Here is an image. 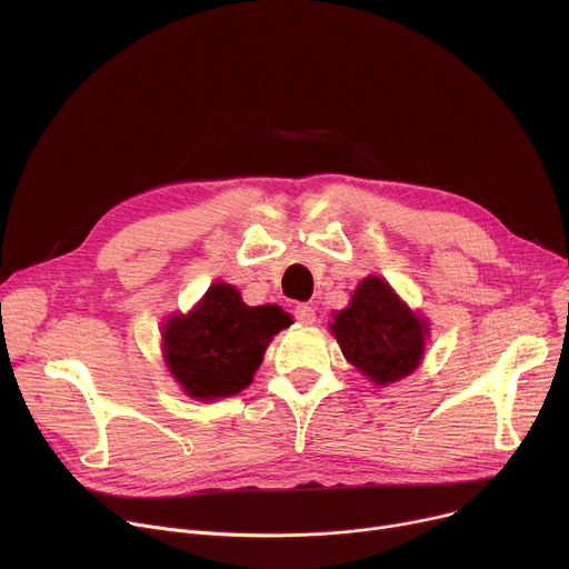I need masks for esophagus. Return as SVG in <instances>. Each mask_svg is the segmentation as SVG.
Here are the masks:
<instances>
[{
    "mask_svg": "<svg viewBox=\"0 0 569 569\" xmlns=\"http://www.w3.org/2000/svg\"><path fill=\"white\" fill-rule=\"evenodd\" d=\"M295 318L302 325H313L316 322V309L311 305H297L295 307Z\"/></svg>",
    "mask_w": 569,
    "mask_h": 569,
    "instance_id": "34e87169",
    "label": "esophagus"
}]
</instances>
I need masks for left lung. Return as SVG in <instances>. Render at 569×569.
Listing matches in <instances>:
<instances>
[{
	"mask_svg": "<svg viewBox=\"0 0 569 569\" xmlns=\"http://www.w3.org/2000/svg\"><path fill=\"white\" fill-rule=\"evenodd\" d=\"M332 332L346 360L378 385L412 373L422 360L427 322L378 277H367L352 292L350 307L335 316Z\"/></svg>",
	"mask_w": 569,
	"mask_h": 569,
	"instance_id": "obj_1",
	"label": "left lung"
}]
</instances>
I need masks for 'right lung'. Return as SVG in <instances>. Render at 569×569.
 <instances>
[{
	"instance_id": "add662e5",
	"label": "right lung",
	"mask_w": 569,
	"mask_h": 569,
	"mask_svg": "<svg viewBox=\"0 0 569 569\" xmlns=\"http://www.w3.org/2000/svg\"><path fill=\"white\" fill-rule=\"evenodd\" d=\"M290 322L281 307H247L232 286L214 283L189 316L166 322L168 369L189 397L237 395L251 382L269 341Z\"/></svg>"
}]
</instances>
